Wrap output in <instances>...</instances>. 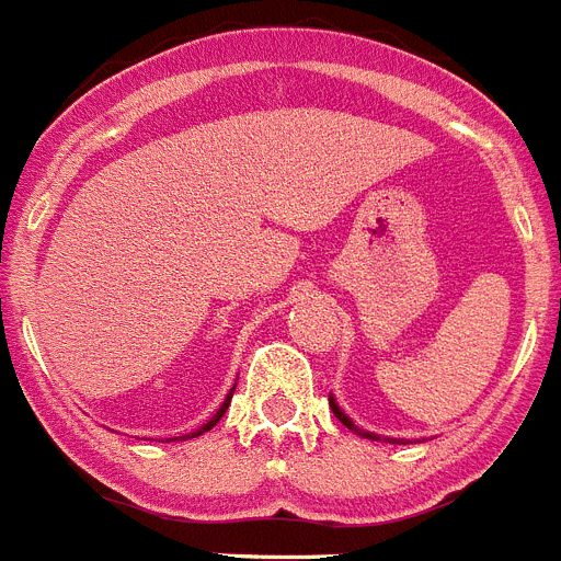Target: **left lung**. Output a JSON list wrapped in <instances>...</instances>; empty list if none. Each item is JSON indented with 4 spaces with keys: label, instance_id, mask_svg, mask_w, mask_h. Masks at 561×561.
Listing matches in <instances>:
<instances>
[{
    "label": "left lung",
    "instance_id": "1",
    "mask_svg": "<svg viewBox=\"0 0 561 561\" xmlns=\"http://www.w3.org/2000/svg\"><path fill=\"white\" fill-rule=\"evenodd\" d=\"M329 405H332V411H334V417L340 420V423L346 425V428H352V431H357V434H363V437H368V439H377L375 434H371V431H363V428H357V425L352 423V420L346 417V414H343V409H340L337 403H334V397H329ZM391 443H400V439H391Z\"/></svg>",
    "mask_w": 561,
    "mask_h": 561
}]
</instances>
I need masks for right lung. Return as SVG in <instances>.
<instances>
[{
	"label": "right lung",
	"instance_id": "obj_1",
	"mask_svg": "<svg viewBox=\"0 0 561 561\" xmlns=\"http://www.w3.org/2000/svg\"><path fill=\"white\" fill-rule=\"evenodd\" d=\"M232 391H234V389H229V394H227V400H224V403H221V409L215 411L213 417H209V420H207V423L201 425V428H198V431H193V434H186V437H198V434H204V431H209V428H213V425H215V423H218V420H221V417H224V411H227V409H229V403H232ZM186 437H184V439H186ZM175 439H179V437H175Z\"/></svg>",
	"mask_w": 561,
	"mask_h": 561
}]
</instances>
